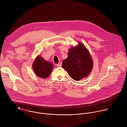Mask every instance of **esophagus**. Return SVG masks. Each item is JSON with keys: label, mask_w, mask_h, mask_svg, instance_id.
<instances>
[{"label": "esophagus", "mask_w": 127, "mask_h": 127, "mask_svg": "<svg viewBox=\"0 0 127 127\" xmlns=\"http://www.w3.org/2000/svg\"><path fill=\"white\" fill-rule=\"evenodd\" d=\"M62 63L61 62H60V63H59L58 64H57V66L58 67H61V66H62Z\"/></svg>", "instance_id": "1"}]
</instances>
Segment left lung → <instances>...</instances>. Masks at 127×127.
<instances>
[{"label":"left lung","mask_w":127,"mask_h":127,"mask_svg":"<svg viewBox=\"0 0 127 127\" xmlns=\"http://www.w3.org/2000/svg\"><path fill=\"white\" fill-rule=\"evenodd\" d=\"M68 57L63 62L62 67L75 81L87 77L92 69L93 61L85 46L81 42L69 49Z\"/></svg>","instance_id":"obj_1"}]
</instances>
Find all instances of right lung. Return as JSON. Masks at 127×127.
<instances>
[{"instance_id":"right-lung-1","label":"right lung","mask_w":127,"mask_h":127,"mask_svg":"<svg viewBox=\"0 0 127 127\" xmlns=\"http://www.w3.org/2000/svg\"><path fill=\"white\" fill-rule=\"evenodd\" d=\"M53 64L40 56L36 57L33 64V68L36 76L41 78H47L52 71Z\"/></svg>"}]
</instances>
